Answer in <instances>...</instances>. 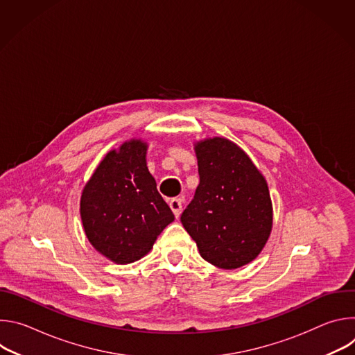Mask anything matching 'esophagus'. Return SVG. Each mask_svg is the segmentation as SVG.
<instances>
[{"mask_svg": "<svg viewBox=\"0 0 355 355\" xmlns=\"http://www.w3.org/2000/svg\"><path fill=\"white\" fill-rule=\"evenodd\" d=\"M168 205H170V208H171L173 214L175 215V218H180L181 211H182V202H181V199H178V198H173V199H170Z\"/></svg>", "mask_w": 355, "mask_h": 355, "instance_id": "esophagus-1", "label": "esophagus"}]
</instances>
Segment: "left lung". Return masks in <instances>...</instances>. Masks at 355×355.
<instances>
[{"instance_id":"obj_1","label":"left lung","mask_w":355,"mask_h":355,"mask_svg":"<svg viewBox=\"0 0 355 355\" xmlns=\"http://www.w3.org/2000/svg\"><path fill=\"white\" fill-rule=\"evenodd\" d=\"M199 185L181 223L200 257L223 270L259 257L272 230L267 181L245 151L226 137L193 144Z\"/></svg>"}]
</instances>
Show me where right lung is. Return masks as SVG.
<instances>
[{"instance_id": "1", "label": "right lung", "mask_w": 355, "mask_h": 355, "mask_svg": "<svg viewBox=\"0 0 355 355\" xmlns=\"http://www.w3.org/2000/svg\"><path fill=\"white\" fill-rule=\"evenodd\" d=\"M147 143L130 139L111 150L84 185L80 215L88 241L116 264L140 260L174 215L146 163Z\"/></svg>"}]
</instances>
